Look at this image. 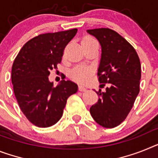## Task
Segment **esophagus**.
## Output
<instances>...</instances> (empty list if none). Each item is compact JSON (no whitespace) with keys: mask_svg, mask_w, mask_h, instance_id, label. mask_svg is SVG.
Returning <instances> with one entry per match:
<instances>
[{"mask_svg":"<svg viewBox=\"0 0 158 158\" xmlns=\"http://www.w3.org/2000/svg\"><path fill=\"white\" fill-rule=\"evenodd\" d=\"M79 90L80 91H87V88L85 87H83V85H79Z\"/></svg>","mask_w":158,"mask_h":158,"instance_id":"esophagus-1","label":"esophagus"}]
</instances>
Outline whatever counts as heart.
<instances>
[{
    "mask_svg": "<svg viewBox=\"0 0 158 158\" xmlns=\"http://www.w3.org/2000/svg\"><path fill=\"white\" fill-rule=\"evenodd\" d=\"M95 39L91 37H85L83 38L82 42H91L94 41ZM91 74V70L88 67H77L75 69H73L71 72V76L72 79H74L76 81L84 83L87 81L89 79L90 75Z\"/></svg>",
    "mask_w": 158,
    "mask_h": 158,
    "instance_id": "1",
    "label": "heart"
}]
</instances>
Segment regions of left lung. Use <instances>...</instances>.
<instances>
[{"mask_svg": "<svg viewBox=\"0 0 158 158\" xmlns=\"http://www.w3.org/2000/svg\"><path fill=\"white\" fill-rule=\"evenodd\" d=\"M87 31L101 46L98 68L100 86L109 85L104 92L96 91L99 98L90 113L99 125L115 128L126 119L140 91V59L133 46L116 31L108 28Z\"/></svg>", "mask_w": 158, "mask_h": 158, "instance_id": "8db88e82", "label": "left lung"}]
</instances>
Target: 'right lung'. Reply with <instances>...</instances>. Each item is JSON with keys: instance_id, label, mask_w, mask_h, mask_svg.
<instances>
[{"instance_id": "obj_1", "label": "right lung", "mask_w": 158, "mask_h": 158, "mask_svg": "<svg viewBox=\"0 0 158 158\" xmlns=\"http://www.w3.org/2000/svg\"><path fill=\"white\" fill-rule=\"evenodd\" d=\"M77 29L40 34L28 41L14 59L12 83L19 107L35 126L48 128L61 119L67 100L78 85L62 80L54 87L50 71L61 63L63 50Z\"/></svg>"}]
</instances>
